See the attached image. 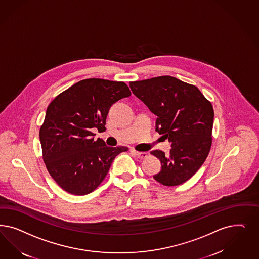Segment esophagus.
I'll return each mask as SVG.
<instances>
[{
	"mask_svg": "<svg viewBox=\"0 0 259 259\" xmlns=\"http://www.w3.org/2000/svg\"><path fill=\"white\" fill-rule=\"evenodd\" d=\"M132 151H133L134 154L139 159L147 158V156H148V153H147V152H141V151H137V150H132Z\"/></svg>",
	"mask_w": 259,
	"mask_h": 259,
	"instance_id": "1",
	"label": "esophagus"
}]
</instances>
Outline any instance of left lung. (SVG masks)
I'll list each match as a JSON object with an SVG mask.
<instances>
[{"mask_svg":"<svg viewBox=\"0 0 259 259\" xmlns=\"http://www.w3.org/2000/svg\"><path fill=\"white\" fill-rule=\"evenodd\" d=\"M130 87L157 116L155 131L171 143L168 155L150 151L162 165L153 178L167 187L183 184L209 155L214 116L211 103L195 85L172 76L131 82Z\"/></svg>","mask_w":259,"mask_h":259,"instance_id":"obj_1","label":"left lung"}]
</instances>
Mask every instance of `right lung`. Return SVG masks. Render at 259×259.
I'll return each mask as SVG.
<instances>
[{
	"mask_svg": "<svg viewBox=\"0 0 259 259\" xmlns=\"http://www.w3.org/2000/svg\"><path fill=\"white\" fill-rule=\"evenodd\" d=\"M132 94L124 82L91 78L74 83L51 101L40 127L42 160L64 191L84 195L109 172L112 161L126 147H108L92 132L106 131L109 109Z\"/></svg>",
	"mask_w": 259,
	"mask_h": 259,
	"instance_id": "add662e5",
	"label": "right lung"
}]
</instances>
